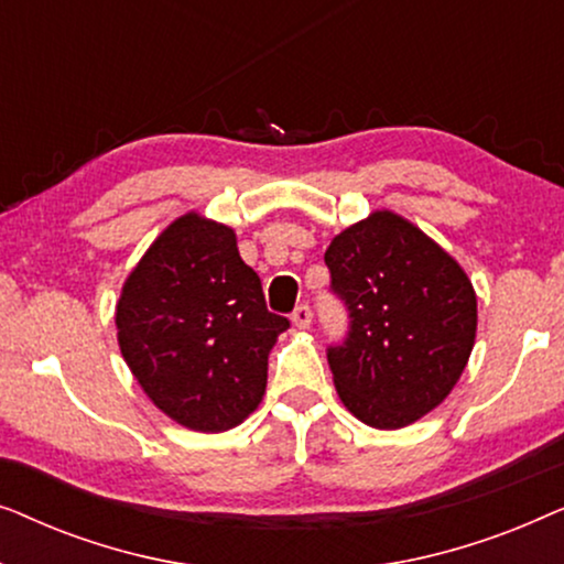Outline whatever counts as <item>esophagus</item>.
Segmentation results:
<instances>
[{
  "instance_id": "1",
  "label": "esophagus",
  "mask_w": 564,
  "mask_h": 564,
  "mask_svg": "<svg viewBox=\"0 0 564 564\" xmlns=\"http://www.w3.org/2000/svg\"><path fill=\"white\" fill-rule=\"evenodd\" d=\"M311 321H313L311 305H297L295 311H292V323H295L297 328H311Z\"/></svg>"
}]
</instances>
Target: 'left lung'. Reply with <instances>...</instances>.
I'll return each instance as SVG.
<instances>
[{"instance_id": "obj_1", "label": "left lung", "mask_w": 564, "mask_h": 564, "mask_svg": "<svg viewBox=\"0 0 564 564\" xmlns=\"http://www.w3.org/2000/svg\"><path fill=\"white\" fill-rule=\"evenodd\" d=\"M326 267L349 311L344 344L328 346L341 403L372 429H403L444 403L475 346L465 269L390 210L341 230Z\"/></svg>"}]
</instances>
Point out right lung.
<instances>
[{
    "mask_svg": "<svg viewBox=\"0 0 564 564\" xmlns=\"http://www.w3.org/2000/svg\"><path fill=\"white\" fill-rule=\"evenodd\" d=\"M115 326L153 405L184 429L218 434L257 411L269 351L290 321L267 311L234 228L187 213L128 274Z\"/></svg>",
    "mask_w": 564,
    "mask_h": 564,
    "instance_id": "right-lung-1",
    "label": "right lung"
}]
</instances>
